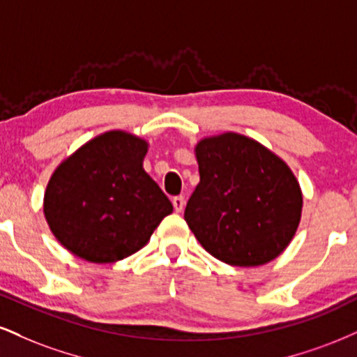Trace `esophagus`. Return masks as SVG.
Segmentation results:
<instances>
[{"instance_id": "34e87169", "label": "esophagus", "mask_w": 357, "mask_h": 357, "mask_svg": "<svg viewBox=\"0 0 357 357\" xmlns=\"http://www.w3.org/2000/svg\"><path fill=\"white\" fill-rule=\"evenodd\" d=\"M173 206H174L176 213H181L184 209V197L183 196L173 197Z\"/></svg>"}]
</instances>
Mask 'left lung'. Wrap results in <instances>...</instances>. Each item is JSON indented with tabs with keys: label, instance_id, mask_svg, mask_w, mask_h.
<instances>
[{
	"label": "left lung",
	"instance_id": "obj_1",
	"mask_svg": "<svg viewBox=\"0 0 357 357\" xmlns=\"http://www.w3.org/2000/svg\"><path fill=\"white\" fill-rule=\"evenodd\" d=\"M199 184L184 220L209 255L231 266L256 268L293 241L303 191L291 167L271 149L239 132L197 141Z\"/></svg>",
	"mask_w": 357,
	"mask_h": 357
}]
</instances>
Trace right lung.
<instances>
[{
  "label": "right lung",
  "mask_w": 357,
  "mask_h": 357,
  "mask_svg": "<svg viewBox=\"0 0 357 357\" xmlns=\"http://www.w3.org/2000/svg\"><path fill=\"white\" fill-rule=\"evenodd\" d=\"M149 143L123 130L79 146L51 174L43 213L64 249L109 264L148 244L173 204L144 171Z\"/></svg>",
  "instance_id": "obj_1"
}]
</instances>
